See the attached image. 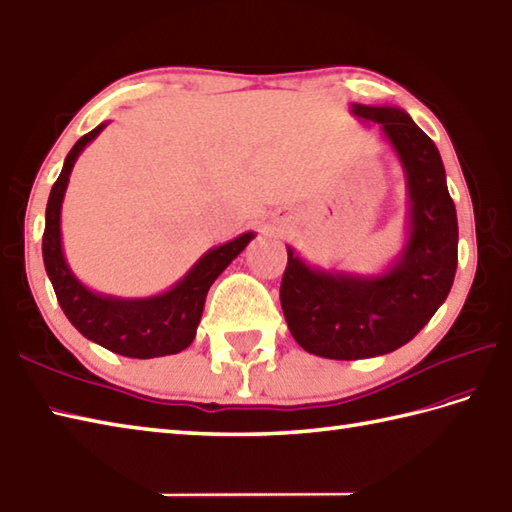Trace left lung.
<instances>
[{"instance_id": "8db88e82", "label": "left lung", "mask_w": 512, "mask_h": 512, "mask_svg": "<svg viewBox=\"0 0 512 512\" xmlns=\"http://www.w3.org/2000/svg\"><path fill=\"white\" fill-rule=\"evenodd\" d=\"M380 125L404 170L409 210L402 252L380 274L311 267L287 247L280 305L291 336L320 358L384 356L413 340L453 287L457 214L435 143L400 108L351 103Z\"/></svg>"}]
</instances>
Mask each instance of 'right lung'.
I'll return each instance as SVG.
<instances>
[{
    "label": "right lung",
    "mask_w": 512,
    "mask_h": 512,
    "mask_svg": "<svg viewBox=\"0 0 512 512\" xmlns=\"http://www.w3.org/2000/svg\"><path fill=\"white\" fill-rule=\"evenodd\" d=\"M108 123L83 134L68 152L46 205V229L41 241L46 274L61 309L81 336L125 358H161L179 353L192 344L201 322L207 291L225 267L243 252L256 236L245 232L234 241L212 247L194 267L163 294L150 298H117L97 294L72 274L61 245V203H64L70 172L86 145L99 137Z\"/></svg>",
    "instance_id": "add662e5"
}]
</instances>
